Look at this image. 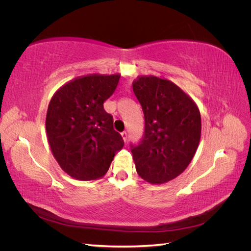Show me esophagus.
I'll return each instance as SVG.
<instances>
[{
    "instance_id": "1",
    "label": "esophagus",
    "mask_w": 251,
    "mask_h": 251,
    "mask_svg": "<svg viewBox=\"0 0 251 251\" xmlns=\"http://www.w3.org/2000/svg\"><path fill=\"white\" fill-rule=\"evenodd\" d=\"M121 136H123V139H124L125 143H126L127 142V134H126V132L121 133Z\"/></svg>"
}]
</instances>
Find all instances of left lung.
<instances>
[{"instance_id": "left-lung-1", "label": "left lung", "mask_w": 251, "mask_h": 251, "mask_svg": "<svg viewBox=\"0 0 251 251\" xmlns=\"http://www.w3.org/2000/svg\"><path fill=\"white\" fill-rule=\"evenodd\" d=\"M144 114L146 128L131 151L139 176L153 184L165 183L183 172L194 158L201 137L197 104L178 86L156 76L133 82Z\"/></svg>"}]
</instances>
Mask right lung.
Wrapping results in <instances>:
<instances>
[{"mask_svg":"<svg viewBox=\"0 0 251 251\" xmlns=\"http://www.w3.org/2000/svg\"><path fill=\"white\" fill-rule=\"evenodd\" d=\"M119 74H90L60 87L52 96L46 131L52 154L62 170L76 180L104 176L124 139L114 131L103 102L114 93Z\"/></svg>","mask_w":251,"mask_h":251,"instance_id":"1","label":"right lung"}]
</instances>
